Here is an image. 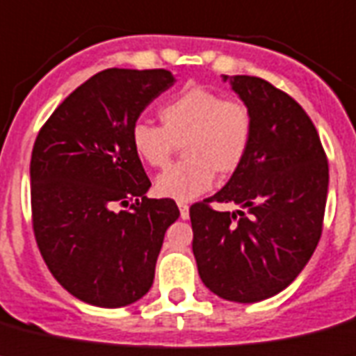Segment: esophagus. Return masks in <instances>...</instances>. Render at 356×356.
<instances>
[{
    "label": "esophagus",
    "instance_id": "1",
    "mask_svg": "<svg viewBox=\"0 0 356 356\" xmlns=\"http://www.w3.org/2000/svg\"><path fill=\"white\" fill-rule=\"evenodd\" d=\"M178 209H180L181 220H187V218H189V205H187V203H178Z\"/></svg>",
    "mask_w": 356,
    "mask_h": 356
}]
</instances>
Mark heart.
<instances>
[{
  "instance_id": "1",
  "label": "heart",
  "mask_w": 356,
  "mask_h": 356,
  "mask_svg": "<svg viewBox=\"0 0 356 356\" xmlns=\"http://www.w3.org/2000/svg\"><path fill=\"white\" fill-rule=\"evenodd\" d=\"M160 126L138 122L131 129L133 151L149 167L169 163L176 149L185 160L156 176L154 193L189 202L207 193L214 172L229 178L245 163L254 136V117L241 100L218 91L187 86L158 111Z\"/></svg>"
}]
</instances>
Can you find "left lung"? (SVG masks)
<instances>
[{"instance_id":"obj_1","label":"left lung","mask_w":356,"mask_h":356,"mask_svg":"<svg viewBox=\"0 0 356 356\" xmlns=\"http://www.w3.org/2000/svg\"><path fill=\"white\" fill-rule=\"evenodd\" d=\"M229 81L250 108L254 136L229 184L191 207L193 252L212 293L257 302L284 290L317 248L330 171L317 129L299 102L265 79ZM212 201L238 202L243 211H214Z\"/></svg>"}]
</instances>
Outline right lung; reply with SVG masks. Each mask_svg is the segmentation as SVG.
Listing matches in <instances>:
<instances>
[{
	"label": "right lung",
	"instance_id": "obj_1",
	"mask_svg": "<svg viewBox=\"0 0 356 356\" xmlns=\"http://www.w3.org/2000/svg\"><path fill=\"white\" fill-rule=\"evenodd\" d=\"M172 84L162 68L99 72L35 138L33 236L51 275L88 305L120 308L144 297L165 230L180 216L171 198L145 196L151 181L131 145L142 111Z\"/></svg>",
	"mask_w": 356,
	"mask_h": 356
}]
</instances>
